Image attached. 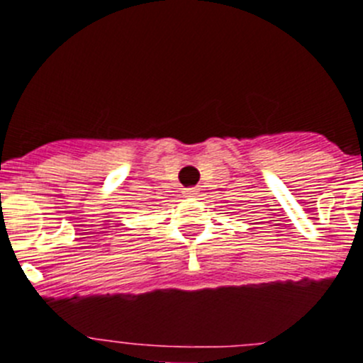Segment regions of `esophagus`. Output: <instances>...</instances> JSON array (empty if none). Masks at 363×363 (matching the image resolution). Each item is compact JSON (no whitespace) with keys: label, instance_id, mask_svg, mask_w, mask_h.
Wrapping results in <instances>:
<instances>
[{"label":"esophagus","instance_id":"34e87169","mask_svg":"<svg viewBox=\"0 0 363 363\" xmlns=\"http://www.w3.org/2000/svg\"><path fill=\"white\" fill-rule=\"evenodd\" d=\"M182 193H184L186 199H195L199 195V189L197 188H186Z\"/></svg>","mask_w":363,"mask_h":363}]
</instances>
